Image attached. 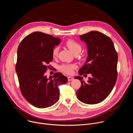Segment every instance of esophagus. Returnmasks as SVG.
Segmentation results:
<instances>
[{
	"label": "esophagus",
	"instance_id": "1",
	"mask_svg": "<svg viewBox=\"0 0 133 133\" xmlns=\"http://www.w3.org/2000/svg\"><path fill=\"white\" fill-rule=\"evenodd\" d=\"M73 79H74V77H71V76H69V77H68V81L69 82V81H72Z\"/></svg>",
	"mask_w": 133,
	"mask_h": 133
}]
</instances>
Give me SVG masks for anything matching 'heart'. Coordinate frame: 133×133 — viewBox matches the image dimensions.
I'll use <instances>...</instances> for the list:
<instances>
[{
    "label": "heart",
    "mask_w": 133,
    "mask_h": 133,
    "mask_svg": "<svg viewBox=\"0 0 133 133\" xmlns=\"http://www.w3.org/2000/svg\"><path fill=\"white\" fill-rule=\"evenodd\" d=\"M66 45L68 48L75 55L79 54L82 48L81 45L74 39H68L66 42ZM59 53V47H55L52 51V55L54 58H56ZM77 67V65L75 64H63L59 66V70L67 74H72L74 70Z\"/></svg>",
    "instance_id": "b5f03b06"
}]
</instances>
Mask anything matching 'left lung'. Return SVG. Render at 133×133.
I'll return each instance as SVG.
<instances>
[{
  "label": "left lung",
  "instance_id": "left-lung-1",
  "mask_svg": "<svg viewBox=\"0 0 133 133\" xmlns=\"http://www.w3.org/2000/svg\"><path fill=\"white\" fill-rule=\"evenodd\" d=\"M80 37L87 45L88 56L78 74H90L91 76L87 83L82 77H75L82 84L77 97L84 103L95 104L109 95L116 83L118 55L111 39L101 32L91 31Z\"/></svg>",
  "mask_w": 133,
  "mask_h": 133
}]
</instances>
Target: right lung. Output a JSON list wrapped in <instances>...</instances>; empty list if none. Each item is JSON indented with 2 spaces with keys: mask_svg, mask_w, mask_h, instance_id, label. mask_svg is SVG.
Returning a JSON list of instances; mask_svg holds the SVG:
<instances>
[{
  "mask_svg": "<svg viewBox=\"0 0 133 133\" xmlns=\"http://www.w3.org/2000/svg\"><path fill=\"white\" fill-rule=\"evenodd\" d=\"M61 39L36 31L25 37L19 45L16 71L24 98L38 108H46L59 100V86L67 82L61 72L47 78L45 74L52 59V51Z\"/></svg>",
  "mask_w": 133,
  "mask_h": 133,
  "instance_id": "obj_1",
  "label": "right lung"
}]
</instances>
